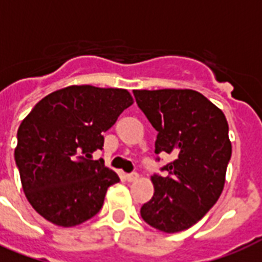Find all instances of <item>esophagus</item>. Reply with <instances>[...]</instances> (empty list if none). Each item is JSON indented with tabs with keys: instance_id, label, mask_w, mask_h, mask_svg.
<instances>
[{
	"instance_id": "1",
	"label": "esophagus",
	"mask_w": 262,
	"mask_h": 262,
	"mask_svg": "<svg viewBox=\"0 0 262 262\" xmlns=\"http://www.w3.org/2000/svg\"><path fill=\"white\" fill-rule=\"evenodd\" d=\"M126 179L129 182H135L139 179V174L137 172H130V174H126Z\"/></svg>"
}]
</instances>
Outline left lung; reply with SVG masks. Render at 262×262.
<instances>
[{
    "label": "left lung",
    "instance_id": "1",
    "mask_svg": "<svg viewBox=\"0 0 262 262\" xmlns=\"http://www.w3.org/2000/svg\"><path fill=\"white\" fill-rule=\"evenodd\" d=\"M136 102L158 130L155 152L175 160L152 175L155 191L141 207L145 223L172 234L195 224L219 200L231 158L228 123L219 107L193 90H136Z\"/></svg>",
    "mask_w": 262,
    "mask_h": 262
}]
</instances>
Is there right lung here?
<instances>
[{"label":"right lung","mask_w":262,"mask_h":262,"mask_svg":"<svg viewBox=\"0 0 262 262\" xmlns=\"http://www.w3.org/2000/svg\"><path fill=\"white\" fill-rule=\"evenodd\" d=\"M133 104L129 91L69 85L39 100L17 130L14 160L35 211L59 227L94 217L108 186L119 182L103 160V133Z\"/></svg>","instance_id":"add662e5"}]
</instances>
